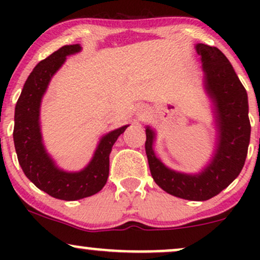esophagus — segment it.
Here are the masks:
<instances>
[{
	"instance_id": "34e87169",
	"label": "esophagus",
	"mask_w": 260,
	"mask_h": 260,
	"mask_svg": "<svg viewBox=\"0 0 260 260\" xmlns=\"http://www.w3.org/2000/svg\"><path fill=\"white\" fill-rule=\"evenodd\" d=\"M139 115H140V116H142V117H143V116H145V115H147V112H145V111H144V112H143V110H142V111H140V113H139Z\"/></svg>"
}]
</instances>
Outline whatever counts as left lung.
<instances>
[{"instance_id":"8db88e82","label":"left lung","mask_w":260,"mask_h":260,"mask_svg":"<svg viewBox=\"0 0 260 260\" xmlns=\"http://www.w3.org/2000/svg\"><path fill=\"white\" fill-rule=\"evenodd\" d=\"M202 56L204 89L215 118L216 140L214 154L198 174H184L168 168L156 156L154 142L156 133L147 126L145 153L155 183L169 194L187 201H208L240 175L248 151L250 123L248 96L234 67L217 47L197 44Z\"/></svg>"}]
</instances>
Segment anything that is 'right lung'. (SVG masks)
I'll return each instance as SVG.
<instances>
[{
  "label": "right lung",
  "mask_w": 260,
  "mask_h": 260,
  "mask_svg": "<svg viewBox=\"0 0 260 260\" xmlns=\"http://www.w3.org/2000/svg\"><path fill=\"white\" fill-rule=\"evenodd\" d=\"M79 44L66 45L35 66L29 74L14 110L13 140L18 161L26 177L53 198L78 201L100 192L106 184L110 170V153L118 137L129 124L104 134L88 165L79 171L58 168L43 142L40 106L52 77L67 56L78 53Z\"/></svg>",
  "instance_id": "1"
}]
</instances>
